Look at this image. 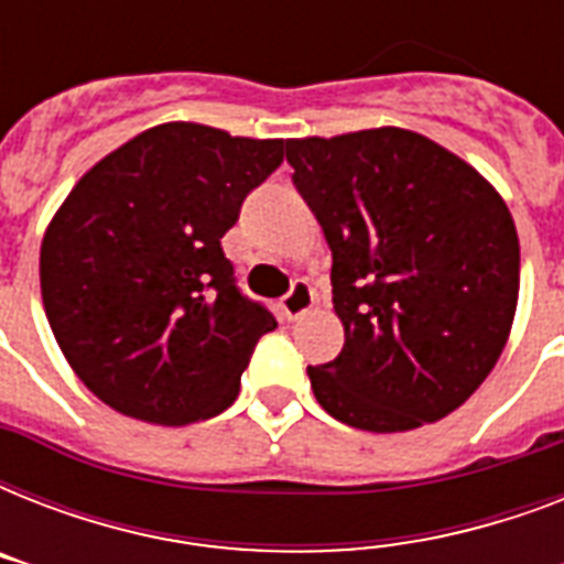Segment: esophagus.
Masks as SVG:
<instances>
[{
    "instance_id": "esophagus-1",
    "label": "esophagus",
    "mask_w": 564,
    "mask_h": 564,
    "mask_svg": "<svg viewBox=\"0 0 564 564\" xmlns=\"http://www.w3.org/2000/svg\"><path fill=\"white\" fill-rule=\"evenodd\" d=\"M313 304H316V292L310 290L304 281H295L292 283L290 295L283 299L281 310H283V316L290 318V322H295V318L307 316L310 310H313Z\"/></svg>"
}]
</instances>
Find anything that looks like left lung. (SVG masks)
Returning <instances> with one entry per match:
<instances>
[{"instance_id": "1", "label": "left lung", "mask_w": 564, "mask_h": 564, "mask_svg": "<svg viewBox=\"0 0 564 564\" xmlns=\"http://www.w3.org/2000/svg\"><path fill=\"white\" fill-rule=\"evenodd\" d=\"M292 184L334 251L339 357L310 366L322 410L403 433L445 419L489 377L518 307L507 202L445 145L406 128L286 140Z\"/></svg>"}]
</instances>
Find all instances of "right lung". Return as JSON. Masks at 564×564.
I'll use <instances>...</instances> for the list:
<instances>
[{"label":"right lung","instance_id":"right-lung-1","mask_svg":"<svg viewBox=\"0 0 564 564\" xmlns=\"http://www.w3.org/2000/svg\"><path fill=\"white\" fill-rule=\"evenodd\" d=\"M283 161V140L163 122L84 172L48 221L40 292L87 389L128 419L181 427L237 401L278 327L234 283L221 237Z\"/></svg>","mask_w":564,"mask_h":564}]
</instances>
